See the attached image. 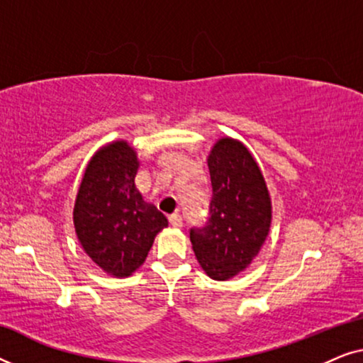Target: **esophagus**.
Here are the masks:
<instances>
[{"label": "esophagus", "mask_w": 363, "mask_h": 363, "mask_svg": "<svg viewBox=\"0 0 363 363\" xmlns=\"http://www.w3.org/2000/svg\"><path fill=\"white\" fill-rule=\"evenodd\" d=\"M168 220H170V225L173 228H180L183 225V220H182L180 213H173V215L168 216Z\"/></svg>", "instance_id": "1"}]
</instances>
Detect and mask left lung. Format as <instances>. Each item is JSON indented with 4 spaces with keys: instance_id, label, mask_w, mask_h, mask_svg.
Returning a JSON list of instances; mask_svg holds the SVG:
<instances>
[{
    "instance_id": "1",
    "label": "left lung",
    "mask_w": 363,
    "mask_h": 363,
    "mask_svg": "<svg viewBox=\"0 0 363 363\" xmlns=\"http://www.w3.org/2000/svg\"><path fill=\"white\" fill-rule=\"evenodd\" d=\"M213 198L210 220L191 230L193 251L201 269L215 281H228L251 264L272 221L266 180L252 153L236 138L223 137L208 155Z\"/></svg>"
}]
</instances>
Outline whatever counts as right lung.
Here are the masks:
<instances>
[{
    "mask_svg": "<svg viewBox=\"0 0 363 363\" xmlns=\"http://www.w3.org/2000/svg\"><path fill=\"white\" fill-rule=\"evenodd\" d=\"M140 167L127 140L99 148L89 160L74 203V228L86 255L113 277L132 276L147 259L167 216L135 186Z\"/></svg>",
    "mask_w": 363,
    "mask_h": 363,
    "instance_id": "right-lung-1",
    "label": "right lung"
}]
</instances>
